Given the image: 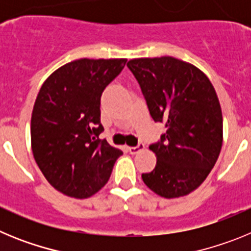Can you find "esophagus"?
<instances>
[{"label":"esophagus","mask_w":251,"mask_h":251,"mask_svg":"<svg viewBox=\"0 0 251 251\" xmlns=\"http://www.w3.org/2000/svg\"><path fill=\"white\" fill-rule=\"evenodd\" d=\"M145 145L143 143H139L138 146H136V147H128V151H129V153H132V154H136V153L141 152V151L145 150Z\"/></svg>","instance_id":"esophagus-1"}]
</instances>
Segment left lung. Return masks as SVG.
<instances>
[{
  "label": "left lung",
  "instance_id": "8db88e82",
  "mask_svg": "<svg viewBox=\"0 0 251 251\" xmlns=\"http://www.w3.org/2000/svg\"><path fill=\"white\" fill-rule=\"evenodd\" d=\"M154 122L165 123L150 146L156 167L143 182L165 199L186 196L206 179L223 146V113L211 81L200 69L172 56L141 57L127 64Z\"/></svg>",
  "mask_w": 251,
  "mask_h": 251
}]
</instances>
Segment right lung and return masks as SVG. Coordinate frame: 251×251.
Wrapping results in <instances>:
<instances>
[{
  "mask_svg": "<svg viewBox=\"0 0 251 251\" xmlns=\"http://www.w3.org/2000/svg\"><path fill=\"white\" fill-rule=\"evenodd\" d=\"M127 59L74 60L44 81L31 115L34 158L55 190L88 199L109 179L121 150L99 136L100 97Z\"/></svg>",
  "mask_w": 251,
  "mask_h": 251,
  "instance_id": "obj_1",
  "label": "right lung"
}]
</instances>
